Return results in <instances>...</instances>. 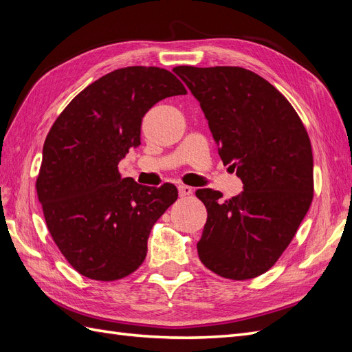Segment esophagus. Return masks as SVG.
<instances>
[{
  "instance_id": "obj_1",
  "label": "esophagus",
  "mask_w": 352,
  "mask_h": 352,
  "mask_svg": "<svg viewBox=\"0 0 352 352\" xmlns=\"http://www.w3.org/2000/svg\"><path fill=\"white\" fill-rule=\"evenodd\" d=\"M177 189H179L180 197H189L190 194H192V188L188 186V185H179Z\"/></svg>"
}]
</instances>
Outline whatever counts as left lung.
<instances>
[{
    "instance_id": "left-lung-1",
    "label": "left lung",
    "mask_w": 352,
    "mask_h": 352,
    "mask_svg": "<svg viewBox=\"0 0 352 352\" xmlns=\"http://www.w3.org/2000/svg\"><path fill=\"white\" fill-rule=\"evenodd\" d=\"M199 101L223 164L243 190L221 201L198 189L207 221L201 263L221 278L247 280L279 260L311 206L313 151L291 102L257 73L235 66L173 69Z\"/></svg>"
}]
</instances>
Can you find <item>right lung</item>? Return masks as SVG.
<instances>
[{
    "label": "right lung",
    "mask_w": 352,
    "mask_h": 352,
    "mask_svg": "<svg viewBox=\"0 0 352 352\" xmlns=\"http://www.w3.org/2000/svg\"><path fill=\"white\" fill-rule=\"evenodd\" d=\"M185 94L166 69H117L79 92L51 126L36 194L52 239L85 278L117 280L144 263L150 232L177 189L123 179L117 166L141 145L145 113Z\"/></svg>",
    "instance_id": "right-lung-1"
}]
</instances>
